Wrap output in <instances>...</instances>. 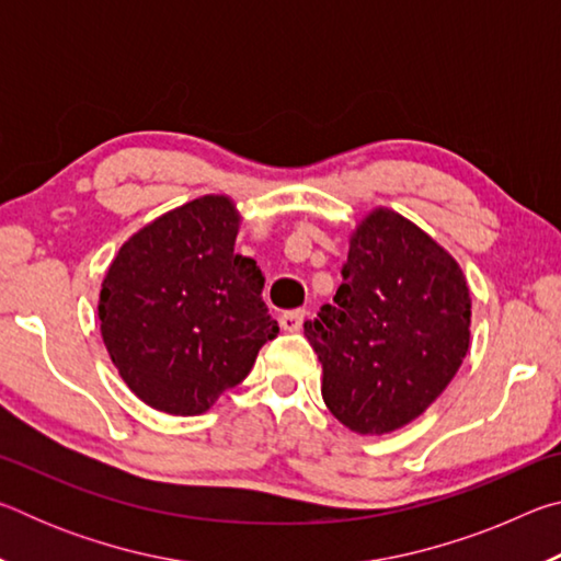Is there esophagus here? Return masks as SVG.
<instances>
[{
  "label": "esophagus",
  "mask_w": 561,
  "mask_h": 561,
  "mask_svg": "<svg viewBox=\"0 0 561 561\" xmlns=\"http://www.w3.org/2000/svg\"><path fill=\"white\" fill-rule=\"evenodd\" d=\"M304 317H307V311L304 309H291V311H284L279 317V324L284 331H299L304 324Z\"/></svg>",
  "instance_id": "obj_1"
}]
</instances>
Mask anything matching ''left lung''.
<instances>
[{
    "label": "left lung",
    "instance_id": "left-lung-1",
    "mask_svg": "<svg viewBox=\"0 0 561 561\" xmlns=\"http://www.w3.org/2000/svg\"><path fill=\"white\" fill-rule=\"evenodd\" d=\"M334 304L304 321L324 368L321 396L346 428L383 435L421 415L470 344V291L443 247L393 210L351 237Z\"/></svg>",
    "mask_w": 561,
    "mask_h": 561
}]
</instances>
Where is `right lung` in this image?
<instances>
[{"mask_svg": "<svg viewBox=\"0 0 561 561\" xmlns=\"http://www.w3.org/2000/svg\"><path fill=\"white\" fill-rule=\"evenodd\" d=\"M237 225L227 197H197L133 234L108 267L103 344L150 408L205 413L279 334L257 262L234 254Z\"/></svg>", "mask_w": 561, "mask_h": 561, "instance_id": "obj_1", "label": "right lung"}]
</instances>
